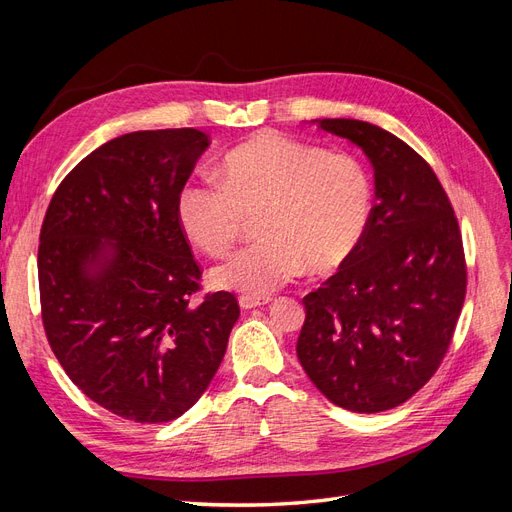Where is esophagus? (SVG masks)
<instances>
[{"instance_id":"1","label":"esophagus","mask_w":512,"mask_h":512,"mask_svg":"<svg viewBox=\"0 0 512 512\" xmlns=\"http://www.w3.org/2000/svg\"><path fill=\"white\" fill-rule=\"evenodd\" d=\"M269 301H271L269 297L258 299V297H247V294H243V297H239V305H241L243 309H254V307H260V305H267Z\"/></svg>"}]
</instances>
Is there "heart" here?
Masks as SVG:
<instances>
[{
    "instance_id": "b5f03b06",
    "label": "heart",
    "mask_w": 512,
    "mask_h": 512,
    "mask_svg": "<svg viewBox=\"0 0 512 512\" xmlns=\"http://www.w3.org/2000/svg\"><path fill=\"white\" fill-rule=\"evenodd\" d=\"M177 211L185 235L209 256L228 252L258 213L260 239L215 267L211 282L267 297L303 267L322 275L344 265L365 235L371 183L348 153L267 132L226 153L220 181L185 183Z\"/></svg>"
}]
</instances>
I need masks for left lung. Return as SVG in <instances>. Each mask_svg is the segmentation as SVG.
<instances>
[{"instance_id":"8db88e82","label":"left lung","mask_w":512,"mask_h":512,"mask_svg":"<svg viewBox=\"0 0 512 512\" xmlns=\"http://www.w3.org/2000/svg\"><path fill=\"white\" fill-rule=\"evenodd\" d=\"M318 128L361 147L376 205L359 247L303 297L297 356L331 404L374 414L436 374L466 299L461 232L431 166L395 134L359 119Z\"/></svg>"}]
</instances>
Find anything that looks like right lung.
Here are the masks:
<instances>
[{
  "label": "right lung",
  "mask_w": 512,
  "mask_h": 512,
  "mask_svg": "<svg viewBox=\"0 0 512 512\" xmlns=\"http://www.w3.org/2000/svg\"><path fill=\"white\" fill-rule=\"evenodd\" d=\"M209 136L141 130L104 143L46 209L38 284L46 339L70 380L136 423L188 412L218 371L239 318L235 294L200 290L179 192Z\"/></svg>",
  "instance_id": "obj_1"
}]
</instances>
